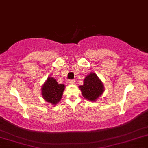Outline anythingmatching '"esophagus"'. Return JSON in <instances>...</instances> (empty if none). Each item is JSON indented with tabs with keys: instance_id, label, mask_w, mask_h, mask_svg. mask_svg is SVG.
Instances as JSON below:
<instances>
[{
	"instance_id": "1",
	"label": "esophagus",
	"mask_w": 148,
	"mask_h": 148,
	"mask_svg": "<svg viewBox=\"0 0 148 148\" xmlns=\"http://www.w3.org/2000/svg\"><path fill=\"white\" fill-rule=\"evenodd\" d=\"M69 83L70 84H75V81H74V79H70V80L69 81Z\"/></svg>"
}]
</instances>
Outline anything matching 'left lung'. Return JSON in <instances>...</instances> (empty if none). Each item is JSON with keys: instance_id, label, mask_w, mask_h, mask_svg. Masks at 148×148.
Masks as SVG:
<instances>
[{"instance_id": "1", "label": "left lung", "mask_w": 148, "mask_h": 148, "mask_svg": "<svg viewBox=\"0 0 148 148\" xmlns=\"http://www.w3.org/2000/svg\"><path fill=\"white\" fill-rule=\"evenodd\" d=\"M79 88L83 96L90 101H95L104 91L102 82L95 73H90L84 79V85L80 86Z\"/></svg>"}]
</instances>
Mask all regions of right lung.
<instances>
[{"instance_id":"add662e5","label":"right lung","mask_w":148,"mask_h":148,"mask_svg":"<svg viewBox=\"0 0 148 148\" xmlns=\"http://www.w3.org/2000/svg\"><path fill=\"white\" fill-rule=\"evenodd\" d=\"M64 85L59 84L53 77H48L42 87V95L45 101L56 105L62 96Z\"/></svg>"}]
</instances>
